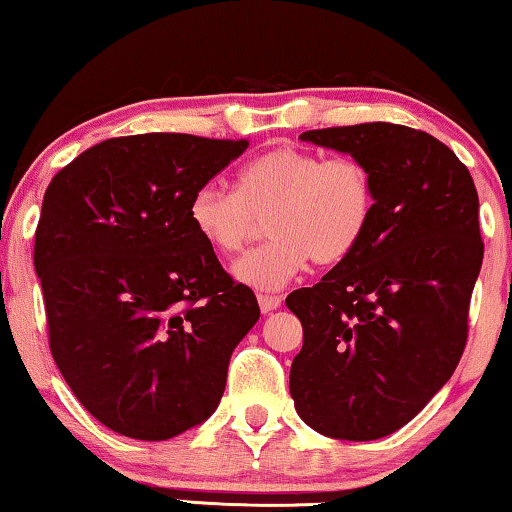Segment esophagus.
Returning a JSON list of instances; mask_svg holds the SVG:
<instances>
[{
	"mask_svg": "<svg viewBox=\"0 0 512 512\" xmlns=\"http://www.w3.org/2000/svg\"><path fill=\"white\" fill-rule=\"evenodd\" d=\"M257 301H259V311L271 313V311H276V308H280V304H283V297H278V294H259Z\"/></svg>",
	"mask_w": 512,
	"mask_h": 512,
	"instance_id": "1",
	"label": "esophagus"
}]
</instances>
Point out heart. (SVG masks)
Here are the masks:
<instances>
[{
	"mask_svg": "<svg viewBox=\"0 0 512 512\" xmlns=\"http://www.w3.org/2000/svg\"><path fill=\"white\" fill-rule=\"evenodd\" d=\"M376 185L364 162L280 146L257 155L236 174L234 192L206 185L192 194L190 222L213 253L232 257L266 222L271 241L234 266L255 290H278L308 259L334 266L348 259L369 232Z\"/></svg>",
	"mask_w": 512,
	"mask_h": 512,
	"instance_id": "heart-1",
	"label": "heart"
}]
</instances>
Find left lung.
Masks as SVG:
<instances>
[{
	"label": "left lung",
	"instance_id": "left-lung-1",
	"mask_svg": "<svg viewBox=\"0 0 512 512\" xmlns=\"http://www.w3.org/2000/svg\"><path fill=\"white\" fill-rule=\"evenodd\" d=\"M301 139L364 162L376 213L355 253L285 299L304 327L290 394L320 434L373 441L413 420L462 359L485 253L478 192L420 129L362 122Z\"/></svg>",
	"mask_w": 512,
	"mask_h": 512
}]
</instances>
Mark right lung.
Instances as JSON below:
<instances>
[{
    "instance_id": "1",
    "label": "right lung",
    "mask_w": 512,
    "mask_h": 512,
    "mask_svg": "<svg viewBox=\"0 0 512 512\" xmlns=\"http://www.w3.org/2000/svg\"><path fill=\"white\" fill-rule=\"evenodd\" d=\"M246 139L136 134L97 143L43 194L34 269L48 343L76 399L106 427L167 441L218 408L229 357L259 320L194 232L192 194Z\"/></svg>"
}]
</instances>
